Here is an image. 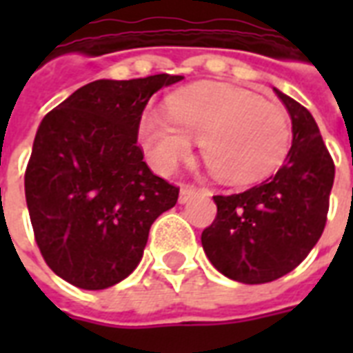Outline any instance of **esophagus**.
I'll return each mask as SVG.
<instances>
[{
  "mask_svg": "<svg viewBox=\"0 0 353 353\" xmlns=\"http://www.w3.org/2000/svg\"><path fill=\"white\" fill-rule=\"evenodd\" d=\"M199 192H201L199 188L185 185V187H181V190H179V203H187V201H190L194 196H198Z\"/></svg>",
  "mask_w": 353,
  "mask_h": 353,
  "instance_id": "esophagus-1",
  "label": "esophagus"
}]
</instances>
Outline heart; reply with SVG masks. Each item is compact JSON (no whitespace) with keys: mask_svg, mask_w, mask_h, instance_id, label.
Instances as JSON below:
<instances>
[{"mask_svg":"<svg viewBox=\"0 0 353 353\" xmlns=\"http://www.w3.org/2000/svg\"><path fill=\"white\" fill-rule=\"evenodd\" d=\"M216 176L249 183L268 176L284 161L290 121L280 104L241 88L192 84L166 99V113L148 110L139 122V141L161 172L185 159L192 141Z\"/></svg>","mask_w":353,"mask_h":353,"instance_id":"obj_1","label":"heart"}]
</instances>
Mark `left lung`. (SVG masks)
Wrapping results in <instances>:
<instances>
[{"label": "left lung", "mask_w": 353, "mask_h": 353, "mask_svg": "<svg viewBox=\"0 0 353 353\" xmlns=\"http://www.w3.org/2000/svg\"><path fill=\"white\" fill-rule=\"evenodd\" d=\"M293 141L284 165L256 187L214 196L218 214L201 245L221 274L241 284L284 276L307 256L326 225L335 166L313 115L282 91Z\"/></svg>", "instance_id": "left-lung-1"}]
</instances>
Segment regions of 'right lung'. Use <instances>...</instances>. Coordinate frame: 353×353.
<instances>
[{
  "label": "right lung",
  "mask_w": 353,
  "mask_h": 353,
  "mask_svg": "<svg viewBox=\"0 0 353 353\" xmlns=\"http://www.w3.org/2000/svg\"><path fill=\"white\" fill-rule=\"evenodd\" d=\"M183 77L95 80L40 122L25 170V199L47 265L80 290L133 273L150 227L179 188L150 170L137 146L150 97Z\"/></svg>",
  "instance_id": "add662e5"
}]
</instances>
